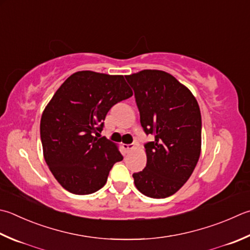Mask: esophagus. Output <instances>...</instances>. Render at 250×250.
<instances>
[{"label": "esophagus", "mask_w": 250, "mask_h": 250, "mask_svg": "<svg viewBox=\"0 0 250 250\" xmlns=\"http://www.w3.org/2000/svg\"><path fill=\"white\" fill-rule=\"evenodd\" d=\"M123 148H124V150L125 151H131V150H133L134 148H135V144H129V145H123Z\"/></svg>", "instance_id": "esophagus-1"}]
</instances>
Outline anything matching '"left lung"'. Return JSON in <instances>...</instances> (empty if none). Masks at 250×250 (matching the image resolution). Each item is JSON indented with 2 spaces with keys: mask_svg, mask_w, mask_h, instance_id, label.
Listing matches in <instances>:
<instances>
[{
  "mask_svg": "<svg viewBox=\"0 0 250 250\" xmlns=\"http://www.w3.org/2000/svg\"><path fill=\"white\" fill-rule=\"evenodd\" d=\"M134 89L140 124L154 140L145 144L146 167L134 173L137 189L167 198L194 172L201 150V114L196 98L171 74L145 69L125 76Z\"/></svg>",
  "mask_w": 250,
  "mask_h": 250,
  "instance_id": "8db88e82",
  "label": "left lung"
}]
</instances>
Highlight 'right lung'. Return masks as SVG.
Instances as JSON below:
<instances>
[{"label": "right lung", "instance_id": "obj_1", "mask_svg": "<svg viewBox=\"0 0 250 250\" xmlns=\"http://www.w3.org/2000/svg\"><path fill=\"white\" fill-rule=\"evenodd\" d=\"M133 96L122 75L77 72L65 81L41 116L44 160L62 187L89 195L105 185L123 155L100 133L111 107Z\"/></svg>", "mask_w": 250, "mask_h": 250}]
</instances>
